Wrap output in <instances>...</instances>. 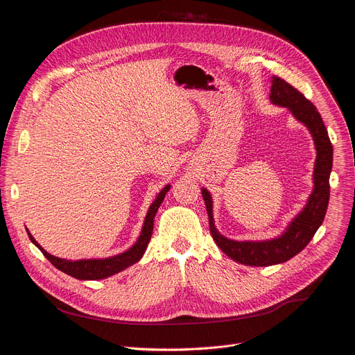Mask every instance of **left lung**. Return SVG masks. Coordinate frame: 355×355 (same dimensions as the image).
Instances as JSON below:
<instances>
[{
  "label": "left lung",
  "instance_id": "1",
  "mask_svg": "<svg viewBox=\"0 0 355 355\" xmlns=\"http://www.w3.org/2000/svg\"><path fill=\"white\" fill-rule=\"evenodd\" d=\"M270 103L288 107L293 116L304 123L315 143L314 189L304 209L289 222L281 236L268 241H234L218 232L214 222L212 196L202 187V196L209 216L211 234L220 251L229 258L249 266H270L289 261L309 243L321 226L329 200V173L332 169V144L317 107L285 80L274 76L269 94Z\"/></svg>",
  "mask_w": 355,
  "mask_h": 355
}]
</instances>
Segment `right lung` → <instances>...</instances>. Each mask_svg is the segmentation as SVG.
Instances as JSON below:
<instances>
[{
    "mask_svg": "<svg viewBox=\"0 0 355 355\" xmlns=\"http://www.w3.org/2000/svg\"><path fill=\"white\" fill-rule=\"evenodd\" d=\"M171 184H166L163 189L159 192L153 203L150 205L148 215L144 218V223L141 227L140 236L137 238L136 243L129 248L126 252L110 257V258H104V259H78V261H69V259H61L54 255H50L43 246H40L38 242L31 236V234L27 231L30 241L40 249L43 255L57 268L61 272H64L76 279L81 281H94V279H104L109 278L114 274L121 272L123 269L129 268L130 265L136 263L140 261L143 257L146 248L149 245V241L153 234V220L156 216V212L159 209V206L162 205L166 193L169 192Z\"/></svg>",
    "mask_w": 355,
    "mask_h": 355,
    "instance_id": "add662e5",
    "label": "right lung"
}]
</instances>
